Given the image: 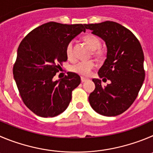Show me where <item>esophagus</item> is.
I'll return each instance as SVG.
<instances>
[{
	"instance_id": "1",
	"label": "esophagus",
	"mask_w": 153,
	"mask_h": 153,
	"mask_svg": "<svg viewBox=\"0 0 153 153\" xmlns=\"http://www.w3.org/2000/svg\"><path fill=\"white\" fill-rule=\"evenodd\" d=\"M88 79V78H85V77H81V82H85V81H86Z\"/></svg>"
}]
</instances>
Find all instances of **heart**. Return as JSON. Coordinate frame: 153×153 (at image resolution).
<instances>
[{
	"label": "heart",
	"mask_w": 153,
	"mask_h": 153,
	"mask_svg": "<svg viewBox=\"0 0 153 153\" xmlns=\"http://www.w3.org/2000/svg\"><path fill=\"white\" fill-rule=\"evenodd\" d=\"M83 41L92 50V55L97 59H103L105 56V51L100 48L101 40L96 35L88 34L83 37ZM65 55L68 60L73 61L75 59L73 51V43L69 42L65 48ZM95 66V62L93 60L81 61L71 66V71L80 75L87 76L91 73V70Z\"/></svg>",
	"instance_id": "obj_1"
}]
</instances>
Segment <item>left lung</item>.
<instances>
[{"label":"left lung","mask_w":153,"mask_h":153,"mask_svg":"<svg viewBox=\"0 0 153 153\" xmlns=\"http://www.w3.org/2000/svg\"><path fill=\"white\" fill-rule=\"evenodd\" d=\"M85 26L106 44L107 58L98 74L104 82L110 81L102 87L101 80L93 79L96 88L90 94L89 102L97 113L116 116L134 102L145 79L142 47L129 29L115 22Z\"/></svg>","instance_id":"1"}]
</instances>
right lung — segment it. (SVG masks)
I'll use <instances>...</instances> for the list:
<instances>
[{
    "label": "right lung",
    "instance_id": "add662e5",
    "mask_svg": "<svg viewBox=\"0 0 153 153\" xmlns=\"http://www.w3.org/2000/svg\"><path fill=\"white\" fill-rule=\"evenodd\" d=\"M85 31L82 24L50 22L30 31L21 41L13 73L24 104L35 115L54 117L68 107L81 78L69 72L59 81L53 78L67 60V44Z\"/></svg>",
    "mask_w": 153,
    "mask_h": 153
}]
</instances>
